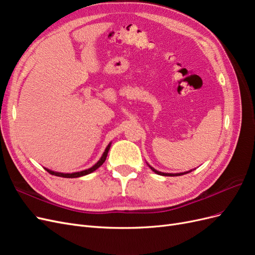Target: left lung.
Here are the masks:
<instances>
[{
  "mask_svg": "<svg viewBox=\"0 0 255 255\" xmlns=\"http://www.w3.org/2000/svg\"><path fill=\"white\" fill-rule=\"evenodd\" d=\"M152 170L155 172V173H157V174H160V175H165V176H174V175H182V174H185V173H188V172H185V173H176V174H173V173H163V172H159V171H156L155 169H153L152 167H150Z\"/></svg>",
  "mask_w": 255,
  "mask_h": 255,
  "instance_id": "left-lung-1",
  "label": "left lung"
}]
</instances>
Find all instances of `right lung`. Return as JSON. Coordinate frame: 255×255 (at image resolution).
Segmentation results:
<instances>
[{"mask_svg": "<svg viewBox=\"0 0 255 255\" xmlns=\"http://www.w3.org/2000/svg\"><path fill=\"white\" fill-rule=\"evenodd\" d=\"M110 148H111V143L107 145V148L105 149V152L103 153V155H102V157H101V159H100L98 163L95 165V166H92L91 168H89V169H87V170H84V171H80V172H74V173H60V172H54V171H51V170H49V169H45V170H47L50 174H52V175H56V176H61V177H79V176H83V175H86V174H89V173H91V172H94L95 170H97V169L101 166L104 161H105V159H106V157H107V153H109V150H110Z\"/></svg>", "mask_w": 255, "mask_h": 255, "instance_id": "1", "label": "right lung"}]
</instances>
